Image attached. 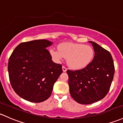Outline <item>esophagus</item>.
<instances>
[{"instance_id": "esophagus-1", "label": "esophagus", "mask_w": 123, "mask_h": 123, "mask_svg": "<svg viewBox=\"0 0 123 123\" xmlns=\"http://www.w3.org/2000/svg\"><path fill=\"white\" fill-rule=\"evenodd\" d=\"M62 70H63V71H64V72H66V71H67V68H66L65 67H64V66H63V67H62Z\"/></svg>"}]
</instances>
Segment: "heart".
<instances>
[{
    "label": "heart",
    "instance_id": "obj_1",
    "mask_svg": "<svg viewBox=\"0 0 123 123\" xmlns=\"http://www.w3.org/2000/svg\"><path fill=\"white\" fill-rule=\"evenodd\" d=\"M51 54L57 61L68 58V65L75 69L88 66L94 58V50L90 46L81 43L65 42L59 45V49H51Z\"/></svg>",
    "mask_w": 123,
    "mask_h": 123
}]
</instances>
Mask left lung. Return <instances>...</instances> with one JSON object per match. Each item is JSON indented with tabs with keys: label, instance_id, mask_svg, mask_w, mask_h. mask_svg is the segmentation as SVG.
I'll list each match as a JSON object with an SVG mask.
<instances>
[{
	"label": "left lung",
	"instance_id": "left-lung-1",
	"mask_svg": "<svg viewBox=\"0 0 123 123\" xmlns=\"http://www.w3.org/2000/svg\"><path fill=\"white\" fill-rule=\"evenodd\" d=\"M94 58L83 69H68V85L72 98L81 104H90L104 98L109 91L114 75L111 55L95 42Z\"/></svg>",
	"mask_w": 123,
	"mask_h": 123
}]
</instances>
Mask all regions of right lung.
I'll return each instance as SVG.
<instances>
[{"label":"right lung","mask_w":123,"mask_h":123,"mask_svg":"<svg viewBox=\"0 0 123 123\" xmlns=\"http://www.w3.org/2000/svg\"><path fill=\"white\" fill-rule=\"evenodd\" d=\"M52 45V42L45 39L22 42L9 59L7 68L12 87L19 96L28 101L46 100L62 73L61 64L54 62L46 49Z\"/></svg>","instance_id":"obj_1"}]
</instances>
